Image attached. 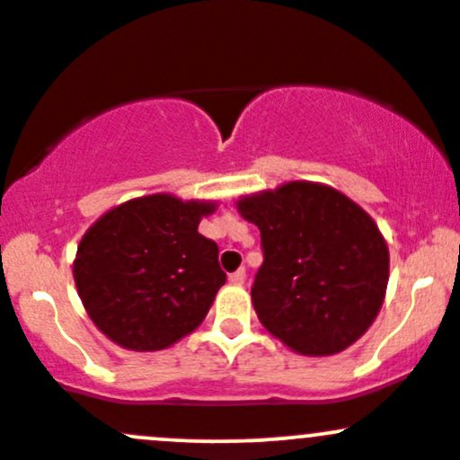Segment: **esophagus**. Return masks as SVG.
Returning a JSON list of instances; mask_svg holds the SVG:
<instances>
[{"label": "esophagus", "instance_id": "obj_1", "mask_svg": "<svg viewBox=\"0 0 460 460\" xmlns=\"http://www.w3.org/2000/svg\"><path fill=\"white\" fill-rule=\"evenodd\" d=\"M228 280L232 285H243L245 283V268H239L236 271H232L228 276Z\"/></svg>", "mask_w": 460, "mask_h": 460}]
</instances>
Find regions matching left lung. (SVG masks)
<instances>
[{"instance_id":"obj_1","label":"left lung","mask_w":460,"mask_h":460,"mask_svg":"<svg viewBox=\"0 0 460 460\" xmlns=\"http://www.w3.org/2000/svg\"><path fill=\"white\" fill-rule=\"evenodd\" d=\"M239 212L261 230L252 303L263 327L303 355L350 347L388 285V248L375 221L342 192L309 181L243 197Z\"/></svg>"}]
</instances>
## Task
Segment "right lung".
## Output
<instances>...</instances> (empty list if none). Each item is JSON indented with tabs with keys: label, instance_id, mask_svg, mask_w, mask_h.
<instances>
[{
	"label": "right lung",
	"instance_id": "add662e5",
	"mask_svg": "<svg viewBox=\"0 0 460 460\" xmlns=\"http://www.w3.org/2000/svg\"><path fill=\"white\" fill-rule=\"evenodd\" d=\"M215 204L131 199L87 230L74 280L87 314L120 347L160 350L201 324L226 283L219 248L197 232Z\"/></svg>",
	"mask_w": 460,
	"mask_h": 460
}]
</instances>
